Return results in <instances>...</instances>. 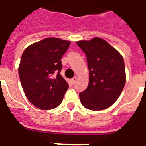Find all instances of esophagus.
<instances>
[{
  "instance_id": "34e87169",
  "label": "esophagus",
  "mask_w": 146,
  "mask_h": 146,
  "mask_svg": "<svg viewBox=\"0 0 146 146\" xmlns=\"http://www.w3.org/2000/svg\"><path fill=\"white\" fill-rule=\"evenodd\" d=\"M77 81V77L76 76H74L73 78V79H72V82H73V84H75L76 83V82Z\"/></svg>"
}]
</instances>
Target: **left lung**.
Returning a JSON list of instances; mask_svg holds the SVG:
<instances>
[{
	"label": "left lung",
	"mask_w": 146,
	"mask_h": 146,
	"mask_svg": "<svg viewBox=\"0 0 146 146\" xmlns=\"http://www.w3.org/2000/svg\"><path fill=\"white\" fill-rule=\"evenodd\" d=\"M76 43L86 55L89 70V83L79 93L82 104L90 110H105L117 100L125 85L124 59L103 39Z\"/></svg>",
	"instance_id": "1"
}]
</instances>
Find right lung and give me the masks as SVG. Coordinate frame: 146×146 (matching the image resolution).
<instances>
[{"mask_svg": "<svg viewBox=\"0 0 146 146\" xmlns=\"http://www.w3.org/2000/svg\"><path fill=\"white\" fill-rule=\"evenodd\" d=\"M70 42L49 37L31 45L21 58L19 75L28 100L41 110H52L69 88L61 75V58Z\"/></svg>", "mask_w": 146, "mask_h": 146, "instance_id": "1", "label": "right lung"}]
</instances>
